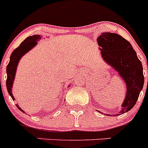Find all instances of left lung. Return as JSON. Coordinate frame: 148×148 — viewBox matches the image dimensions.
<instances>
[{"label":"left lung","mask_w":148,"mask_h":148,"mask_svg":"<svg viewBox=\"0 0 148 148\" xmlns=\"http://www.w3.org/2000/svg\"><path fill=\"white\" fill-rule=\"evenodd\" d=\"M98 45L104 62L114 69L126 84L125 97L117 116L130 111L136 104L144 85L143 65L129 41L117 34L102 33L97 38ZM99 112L102 113L101 111Z\"/></svg>","instance_id":"left-lung-1"}]
</instances>
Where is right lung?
Listing matches in <instances>:
<instances>
[{
	"instance_id": "add662e5",
	"label": "right lung",
	"mask_w": 148,
	"mask_h": 148,
	"mask_svg": "<svg viewBox=\"0 0 148 148\" xmlns=\"http://www.w3.org/2000/svg\"><path fill=\"white\" fill-rule=\"evenodd\" d=\"M42 36L40 35H34L31 36H28L21 44L20 46L15 49L12 52L10 57V62L6 67V73H7V79H6V87L8 90V94L13 100H15V98L12 93V88H13V81L15 79V76H16V69H17L18 64L19 63V61L21 60L23 56H24L26 53H28L30 50L35 47L39 40L41 39ZM71 84L69 85V86ZM16 107L22 112H24L23 110L18 106V104H16Z\"/></svg>"
}]
</instances>
